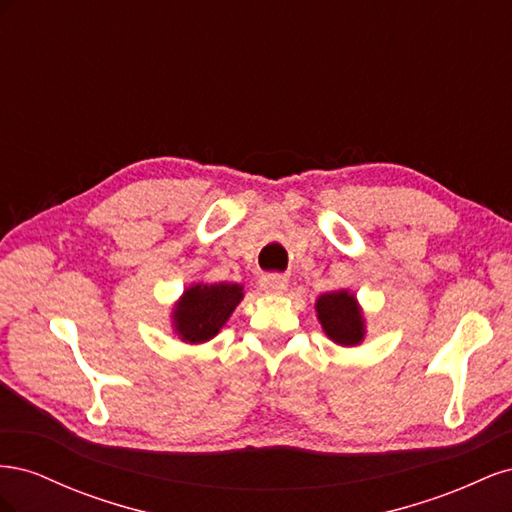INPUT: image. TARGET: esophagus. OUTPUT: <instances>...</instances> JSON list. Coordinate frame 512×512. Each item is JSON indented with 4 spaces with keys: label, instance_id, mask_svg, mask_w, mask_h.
Returning a JSON list of instances; mask_svg holds the SVG:
<instances>
[{
    "label": "esophagus",
    "instance_id": "34e87169",
    "mask_svg": "<svg viewBox=\"0 0 512 512\" xmlns=\"http://www.w3.org/2000/svg\"><path fill=\"white\" fill-rule=\"evenodd\" d=\"M260 288L265 292H284L288 288V277L280 275V273H269L260 277Z\"/></svg>",
    "mask_w": 512,
    "mask_h": 512
}]
</instances>
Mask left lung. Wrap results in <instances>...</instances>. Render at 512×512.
<instances>
[{
    "label": "left lung",
    "instance_id": "8db88e82",
    "mask_svg": "<svg viewBox=\"0 0 512 512\" xmlns=\"http://www.w3.org/2000/svg\"><path fill=\"white\" fill-rule=\"evenodd\" d=\"M322 329L339 346H356L363 339V318L348 290L327 292L316 301Z\"/></svg>",
    "mask_w": 512,
    "mask_h": 512
}]
</instances>
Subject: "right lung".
Returning a JSON list of instances; mask_svg holds the SVG:
<instances>
[{
	"mask_svg": "<svg viewBox=\"0 0 512 512\" xmlns=\"http://www.w3.org/2000/svg\"><path fill=\"white\" fill-rule=\"evenodd\" d=\"M241 299L243 288L239 284H196L185 290L175 309V329L183 342H207L218 335Z\"/></svg>",
	"mask_w": 512,
	"mask_h": 512,
	"instance_id": "add662e5",
	"label": "right lung"
}]
</instances>
